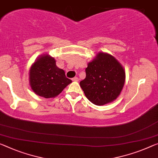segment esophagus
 I'll use <instances>...</instances> for the list:
<instances>
[{"label": "esophagus", "instance_id": "esophagus-1", "mask_svg": "<svg viewBox=\"0 0 158 158\" xmlns=\"http://www.w3.org/2000/svg\"><path fill=\"white\" fill-rule=\"evenodd\" d=\"M73 81H78V77H75L73 78H72Z\"/></svg>", "mask_w": 158, "mask_h": 158}]
</instances>
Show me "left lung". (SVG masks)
Wrapping results in <instances>:
<instances>
[{
    "label": "left lung",
    "instance_id": "8db88e82",
    "mask_svg": "<svg viewBox=\"0 0 158 158\" xmlns=\"http://www.w3.org/2000/svg\"><path fill=\"white\" fill-rule=\"evenodd\" d=\"M86 77L80 85L86 98L95 105L111 102L124 85V69L113 56L99 52L85 69Z\"/></svg>",
    "mask_w": 158,
    "mask_h": 158
}]
</instances>
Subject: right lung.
Returning <instances> with one entry per match:
<instances>
[{"label": "right lung", "mask_w": 158, "mask_h": 158, "mask_svg": "<svg viewBox=\"0 0 158 158\" xmlns=\"http://www.w3.org/2000/svg\"><path fill=\"white\" fill-rule=\"evenodd\" d=\"M71 80L56 65L54 58L42 55L31 65L30 70V85L34 93L45 98H53L64 90Z\"/></svg>", "instance_id": "add662e5"}]
</instances>
